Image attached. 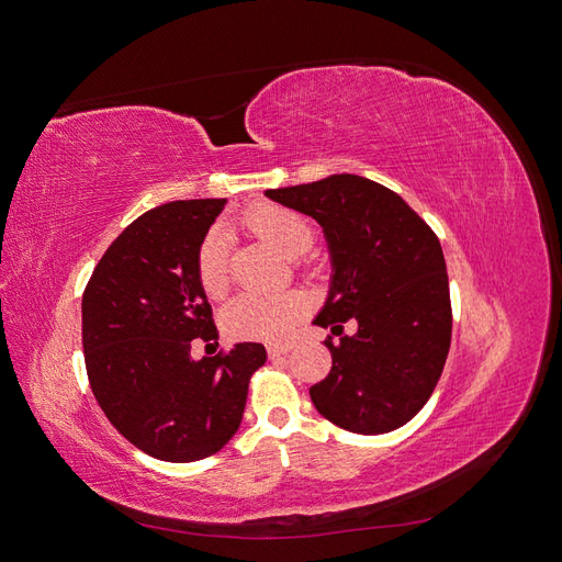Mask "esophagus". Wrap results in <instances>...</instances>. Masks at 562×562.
<instances>
[{
    "mask_svg": "<svg viewBox=\"0 0 562 562\" xmlns=\"http://www.w3.org/2000/svg\"><path fill=\"white\" fill-rule=\"evenodd\" d=\"M293 349V345H267V353H269V359H277V356H283V353H288Z\"/></svg>",
    "mask_w": 562,
    "mask_h": 562,
    "instance_id": "esophagus-1",
    "label": "esophagus"
}]
</instances>
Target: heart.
Masks as SVG:
<instances>
[{
	"label": "heart",
	"instance_id": "1",
	"mask_svg": "<svg viewBox=\"0 0 562 562\" xmlns=\"http://www.w3.org/2000/svg\"><path fill=\"white\" fill-rule=\"evenodd\" d=\"M244 225L285 258H295L314 241V225L310 217L277 203H262L244 215ZM196 279L201 291L211 300L223 297L229 285L227 269V236L223 227H213L196 248ZM307 312V300L300 293L277 295H239L223 312V326L236 339H265L279 342L295 328Z\"/></svg>",
	"mask_w": 562,
	"mask_h": 562
}]
</instances>
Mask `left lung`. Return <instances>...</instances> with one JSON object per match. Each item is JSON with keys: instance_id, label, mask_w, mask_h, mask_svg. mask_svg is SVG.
<instances>
[{"instance_id": "obj_1", "label": "left lung", "mask_w": 562, "mask_h": 562, "mask_svg": "<svg viewBox=\"0 0 562 562\" xmlns=\"http://www.w3.org/2000/svg\"><path fill=\"white\" fill-rule=\"evenodd\" d=\"M314 217L333 260V281L316 326L333 368L310 389L316 411L339 429L378 436L411 422L443 372L452 307L438 236L389 187L361 176H330L265 192ZM353 317L360 330L342 336Z\"/></svg>"}]
</instances>
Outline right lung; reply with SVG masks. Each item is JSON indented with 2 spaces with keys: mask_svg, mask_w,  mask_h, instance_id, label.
<instances>
[{
  "mask_svg": "<svg viewBox=\"0 0 562 562\" xmlns=\"http://www.w3.org/2000/svg\"><path fill=\"white\" fill-rule=\"evenodd\" d=\"M225 203L171 201L143 213L105 250L81 297L93 396L128 443L161 462L223 450L241 424L250 375L267 361L258 342L201 361L190 353L194 339H217L194 258Z\"/></svg>",
  "mask_w": 562,
  "mask_h": 562,
  "instance_id": "1",
  "label": "right lung"
}]
</instances>
